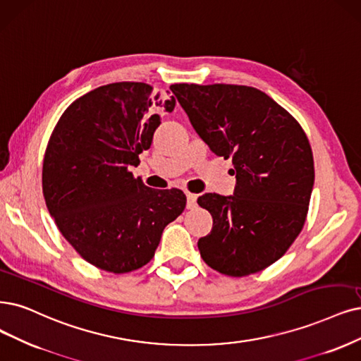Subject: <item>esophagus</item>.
<instances>
[{
    "label": "esophagus",
    "mask_w": 361,
    "mask_h": 361,
    "mask_svg": "<svg viewBox=\"0 0 361 361\" xmlns=\"http://www.w3.org/2000/svg\"><path fill=\"white\" fill-rule=\"evenodd\" d=\"M185 196H188V208L189 209L196 208V199H197V196L195 193H188Z\"/></svg>",
    "instance_id": "34e87169"
}]
</instances>
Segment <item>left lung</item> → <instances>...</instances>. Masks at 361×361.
I'll list each match as a JSON object with an SVG mask.
<instances>
[{"label":"left lung","instance_id":"1","mask_svg":"<svg viewBox=\"0 0 361 361\" xmlns=\"http://www.w3.org/2000/svg\"><path fill=\"white\" fill-rule=\"evenodd\" d=\"M190 123L217 156L232 159L233 196L205 193L212 216L197 241L204 262L247 276L281 259L303 229L314 185V157L298 120L264 92L238 85H172Z\"/></svg>","mask_w":361,"mask_h":361}]
</instances>
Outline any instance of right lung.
<instances>
[{
  "label": "right lung",
  "instance_id": "add662e5",
  "mask_svg": "<svg viewBox=\"0 0 361 361\" xmlns=\"http://www.w3.org/2000/svg\"><path fill=\"white\" fill-rule=\"evenodd\" d=\"M150 85L110 83L75 99L53 129L43 160V195L59 232L87 263L126 274L149 263L166 224L185 208L178 189L135 178L138 154L172 111Z\"/></svg>",
  "mask_w": 361,
  "mask_h": 361
}]
</instances>
